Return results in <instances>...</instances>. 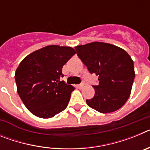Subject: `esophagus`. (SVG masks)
<instances>
[{
	"label": "esophagus",
	"mask_w": 150,
	"mask_h": 150,
	"mask_svg": "<svg viewBox=\"0 0 150 150\" xmlns=\"http://www.w3.org/2000/svg\"><path fill=\"white\" fill-rule=\"evenodd\" d=\"M84 86H85V83H82L81 84H79V86H78V88H83V87H84Z\"/></svg>",
	"instance_id": "obj_1"
}]
</instances>
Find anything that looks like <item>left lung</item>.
Masks as SVG:
<instances>
[{
	"label": "left lung",
	"mask_w": 150,
	"mask_h": 150,
	"mask_svg": "<svg viewBox=\"0 0 150 150\" xmlns=\"http://www.w3.org/2000/svg\"><path fill=\"white\" fill-rule=\"evenodd\" d=\"M75 50L88 71L98 76L95 95L86 104L101 113L120 109L131 95L135 76L131 56L119 46L102 42L79 45Z\"/></svg>",
	"instance_id": "obj_1"
}]
</instances>
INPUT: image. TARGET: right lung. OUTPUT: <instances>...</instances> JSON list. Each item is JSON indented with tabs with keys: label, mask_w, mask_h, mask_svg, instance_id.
<instances>
[{
	"label": "right lung",
	"mask_w": 150,
	"mask_h": 150,
	"mask_svg": "<svg viewBox=\"0 0 150 150\" xmlns=\"http://www.w3.org/2000/svg\"><path fill=\"white\" fill-rule=\"evenodd\" d=\"M76 51L70 46L50 45L25 58L15 74L17 91L28 110L43 119L67 107L74 87L61 81L62 67Z\"/></svg>",
	"instance_id": "right-lung-1"
}]
</instances>
